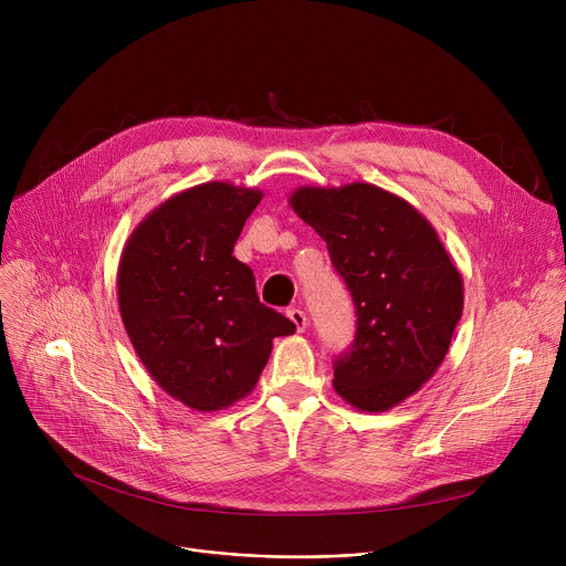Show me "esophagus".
<instances>
[{"label":"esophagus","instance_id":"34e87169","mask_svg":"<svg viewBox=\"0 0 566 566\" xmlns=\"http://www.w3.org/2000/svg\"><path fill=\"white\" fill-rule=\"evenodd\" d=\"M286 316H289V318H291V323L295 325V331H298V333H305V328H307V316H305V312H303V310L293 307V310H289V312H286Z\"/></svg>","mask_w":566,"mask_h":566}]
</instances>
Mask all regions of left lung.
I'll return each mask as SVG.
<instances>
[{"label":"left lung","instance_id":"obj_1","mask_svg":"<svg viewBox=\"0 0 566 566\" xmlns=\"http://www.w3.org/2000/svg\"><path fill=\"white\" fill-rule=\"evenodd\" d=\"M289 203L328 245L355 310L353 348L335 392L365 412L390 410L442 365L463 314V277L431 222L371 184L301 186Z\"/></svg>","mask_w":566,"mask_h":566}]
</instances>
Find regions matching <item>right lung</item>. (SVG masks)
<instances>
[{
	"label": "right lung",
	"mask_w": 566,
	"mask_h": 566,
	"mask_svg": "<svg viewBox=\"0 0 566 566\" xmlns=\"http://www.w3.org/2000/svg\"><path fill=\"white\" fill-rule=\"evenodd\" d=\"M256 188L211 181L158 203L118 259L116 301L137 358L160 388L199 412L248 397L295 325L259 303L252 268L233 256Z\"/></svg>",
	"instance_id": "right-lung-1"
}]
</instances>
